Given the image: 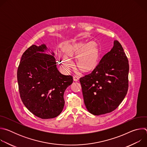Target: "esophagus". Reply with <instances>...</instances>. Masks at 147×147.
I'll list each match as a JSON object with an SVG mask.
<instances>
[{
    "mask_svg": "<svg viewBox=\"0 0 147 147\" xmlns=\"http://www.w3.org/2000/svg\"><path fill=\"white\" fill-rule=\"evenodd\" d=\"M73 80H74V81H77L79 80V77H78L77 76L74 75V76H73Z\"/></svg>",
    "mask_w": 147,
    "mask_h": 147,
    "instance_id": "esophagus-1",
    "label": "esophagus"
}]
</instances>
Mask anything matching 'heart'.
<instances>
[{"instance_id":"1","label":"heart","mask_w":147,"mask_h":147,"mask_svg":"<svg viewBox=\"0 0 147 147\" xmlns=\"http://www.w3.org/2000/svg\"><path fill=\"white\" fill-rule=\"evenodd\" d=\"M62 51L63 53L68 56H73L79 53L77 56L76 63L77 66L81 70H89L95 65L97 60V54L95 47L92 44L87 45L81 43L63 44ZM61 67L69 70L73 66V63L63 55H60Z\"/></svg>"}]
</instances>
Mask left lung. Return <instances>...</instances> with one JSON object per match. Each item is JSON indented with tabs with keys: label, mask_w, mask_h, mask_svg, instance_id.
<instances>
[{
	"label": "left lung",
	"mask_w": 147,
	"mask_h": 147,
	"mask_svg": "<svg viewBox=\"0 0 147 147\" xmlns=\"http://www.w3.org/2000/svg\"><path fill=\"white\" fill-rule=\"evenodd\" d=\"M128 59L118 40L89 74L80 78L86 108L94 115L115 110L129 88Z\"/></svg>",
	"instance_id": "left-lung-1"
}]
</instances>
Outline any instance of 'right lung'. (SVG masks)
Here are the masks:
<instances>
[{
	"instance_id": "right-lung-1",
	"label": "right lung",
	"mask_w": 147,
	"mask_h": 147,
	"mask_svg": "<svg viewBox=\"0 0 147 147\" xmlns=\"http://www.w3.org/2000/svg\"><path fill=\"white\" fill-rule=\"evenodd\" d=\"M47 49L45 45L29 47L17 69L21 99L32 114L43 119L60 114L65 105L64 92L73 81L72 76L58 71L53 55L40 53Z\"/></svg>"
}]
</instances>
